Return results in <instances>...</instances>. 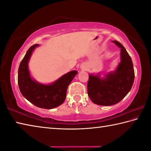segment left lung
Segmentation results:
<instances>
[{"label": "left lung", "mask_w": 151, "mask_h": 151, "mask_svg": "<svg viewBox=\"0 0 151 151\" xmlns=\"http://www.w3.org/2000/svg\"><path fill=\"white\" fill-rule=\"evenodd\" d=\"M120 48V61L114 71L105 74H90L88 82V94L95 104L109 106L116 104L124 97L134 82V65L130 56L122 44L112 41Z\"/></svg>", "instance_id": "left-lung-1"}]
</instances>
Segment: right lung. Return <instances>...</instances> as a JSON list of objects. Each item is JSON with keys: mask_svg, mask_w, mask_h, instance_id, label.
<instances>
[{"mask_svg": "<svg viewBox=\"0 0 151 151\" xmlns=\"http://www.w3.org/2000/svg\"><path fill=\"white\" fill-rule=\"evenodd\" d=\"M38 46L39 44L30 47L21 61L17 76L19 90L25 99L37 107L54 109L65 101L67 88L78 71L71 70L48 84L35 81L31 75L28 64L32 52Z\"/></svg>", "mask_w": 151, "mask_h": 151, "instance_id": "obj_1", "label": "right lung"}]
</instances>
